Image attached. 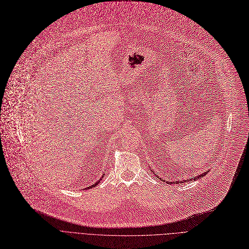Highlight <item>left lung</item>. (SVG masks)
I'll use <instances>...</instances> for the list:
<instances>
[{"instance_id": "left-lung-1", "label": "left lung", "mask_w": 249, "mask_h": 249, "mask_svg": "<svg viewBox=\"0 0 249 249\" xmlns=\"http://www.w3.org/2000/svg\"><path fill=\"white\" fill-rule=\"evenodd\" d=\"M151 172H152V171H151ZM206 175H207V172H205V173H204V174H202V175H199L198 177H196V178H194V179L196 180V179H197V178H202V177H204V176H206ZM159 178H160V177H159ZM160 179H161V178H160ZM192 179H193V178H190V179H187V180H182L181 182H187L188 180H189V181H191ZM166 182H167V181H166ZM177 184H180V180H179V181L178 180V181H177Z\"/></svg>"}]
</instances>
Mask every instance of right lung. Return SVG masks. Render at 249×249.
Returning a JSON list of instances; mask_svg holds the SVG:
<instances>
[{"mask_svg": "<svg viewBox=\"0 0 249 249\" xmlns=\"http://www.w3.org/2000/svg\"><path fill=\"white\" fill-rule=\"evenodd\" d=\"M102 178H103V177H102ZM102 178H100V180H101V179H102ZM100 180H98V181H97V182H96V184H95V185H93V186H91V187H88V189H89V188H93V187H96V186H97V185H99V182H100Z\"/></svg>", "mask_w": 249, "mask_h": 249, "instance_id": "right-lung-1", "label": "right lung"}]
</instances>
